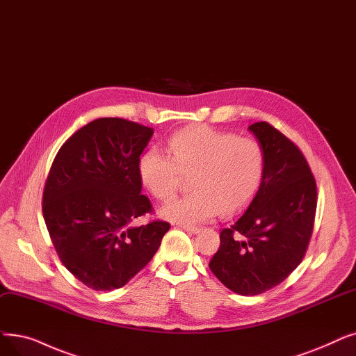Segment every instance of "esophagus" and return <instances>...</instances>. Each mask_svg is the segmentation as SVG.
<instances>
[{
    "instance_id": "obj_1",
    "label": "esophagus",
    "mask_w": 356,
    "mask_h": 356,
    "mask_svg": "<svg viewBox=\"0 0 356 356\" xmlns=\"http://www.w3.org/2000/svg\"><path fill=\"white\" fill-rule=\"evenodd\" d=\"M180 228H183L186 233L189 234H196L199 233V228L197 227H193V225H180Z\"/></svg>"
}]
</instances>
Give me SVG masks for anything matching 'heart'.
I'll return each mask as SVG.
<instances>
[{
  "label": "heart",
  "mask_w": 356,
  "mask_h": 356,
  "mask_svg": "<svg viewBox=\"0 0 356 356\" xmlns=\"http://www.w3.org/2000/svg\"><path fill=\"white\" fill-rule=\"evenodd\" d=\"M167 151L170 158L156 148L145 151L138 173L144 188L161 202L175 197L183 177L191 179L192 192L161 209L164 218L180 224L238 212L256 195L265 175V151L256 140L208 125L175 132Z\"/></svg>",
  "instance_id": "b5f03b06"
}]
</instances>
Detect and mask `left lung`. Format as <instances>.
Here are the masks:
<instances>
[{
    "label": "left lung",
    "instance_id": "obj_1",
    "mask_svg": "<svg viewBox=\"0 0 356 356\" xmlns=\"http://www.w3.org/2000/svg\"><path fill=\"white\" fill-rule=\"evenodd\" d=\"M249 129L264 147L265 175L249 207L221 231L209 261L212 273L240 296L275 288L301 264L317 208L316 179L301 149L268 122Z\"/></svg>",
    "mask_w": 356,
    "mask_h": 356
}]
</instances>
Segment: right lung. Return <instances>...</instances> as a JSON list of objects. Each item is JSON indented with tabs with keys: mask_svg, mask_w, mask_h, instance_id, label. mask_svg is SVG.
<instances>
[{
	"mask_svg": "<svg viewBox=\"0 0 356 356\" xmlns=\"http://www.w3.org/2000/svg\"><path fill=\"white\" fill-rule=\"evenodd\" d=\"M152 128L100 118L59 148L43 189L42 212L64 266L86 286L112 291L128 284L159 250L170 224L131 222L154 212L141 195L140 157Z\"/></svg>",
	"mask_w": 356,
	"mask_h": 356,
	"instance_id": "right-lung-1",
	"label": "right lung"
}]
</instances>
